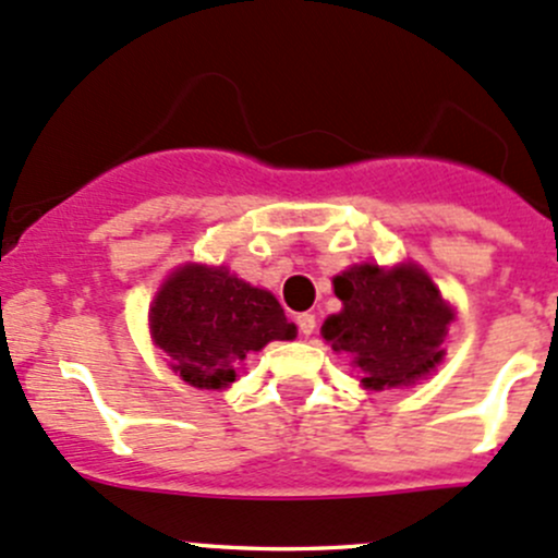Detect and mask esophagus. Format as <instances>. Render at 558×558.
<instances>
[{
  "label": "esophagus",
  "mask_w": 558,
  "mask_h": 558,
  "mask_svg": "<svg viewBox=\"0 0 558 558\" xmlns=\"http://www.w3.org/2000/svg\"><path fill=\"white\" fill-rule=\"evenodd\" d=\"M296 326H300L302 335L311 337L315 331V315L313 313H300V315H296Z\"/></svg>",
  "instance_id": "1"
}]
</instances>
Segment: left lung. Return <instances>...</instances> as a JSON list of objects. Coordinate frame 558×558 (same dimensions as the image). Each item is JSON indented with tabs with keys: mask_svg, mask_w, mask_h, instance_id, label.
Segmentation results:
<instances>
[{
	"mask_svg": "<svg viewBox=\"0 0 558 558\" xmlns=\"http://www.w3.org/2000/svg\"><path fill=\"white\" fill-rule=\"evenodd\" d=\"M342 311L320 326L331 351L348 353L367 388L408 386L442 359L453 313L418 267H353L335 278Z\"/></svg>",
	"mask_w": 558,
	"mask_h": 558,
	"instance_id": "left-lung-1",
	"label": "left lung"
}]
</instances>
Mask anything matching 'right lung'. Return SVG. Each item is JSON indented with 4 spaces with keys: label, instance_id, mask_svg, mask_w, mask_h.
I'll use <instances>...</instances> for the list:
<instances>
[{
    "label": "right lung",
    "instance_id": "obj_1",
    "mask_svg": "<svg viewBox=\"0 0 558 558\" xmlns=\"http://www.w3.org/2000/svg\"><path fill=\"white\" fill-rule=\"evenodd\" d=\"M150 335L174 373L196 388H227L240 364L272 340H294L283 307L223 267L178 269L150 307Z\"/></svg>",
    "mask_w": 558,
    "mask_h": 558
}]
</instances>
